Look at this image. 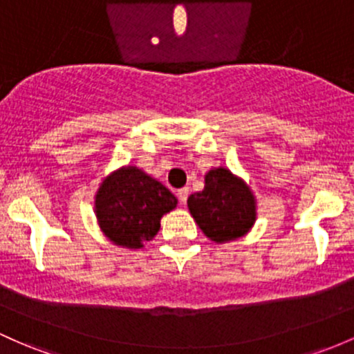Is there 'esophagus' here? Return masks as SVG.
I'll use <instances>...</instances> for the list:
<instances>
[{
	"label": "esophagus",
	"mask_w": 354,
	"mask_h": 354,
	"mask_svg": "<svg viewBox=\"0 0 354 354\" xmlns=\"http://www.w3.org/2000/svg\"><path fill=\"white\" fill-rule=\"evenodd\" d=\"M177 197H178V201H180L182 204L187 203V199H189V189H187V187L178 189V191H177Z\"/></svg>",
	"instance_id": "34e87169"
}]
</instances>
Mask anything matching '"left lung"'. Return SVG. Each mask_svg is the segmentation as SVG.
Wrapping results in <instances>:
<instances>
[{
  "mask_svg": "<svg viewBox=\"0 0 354 354\" xmlns=\"http://www.w3.org/2000/svg\"><path fill=\"white\" fill-rule=\"evenodd\" d=\"M187 204L204 234L216 243L246 234L257 216L253 194L226 169L211 170L204 191L194 192Z\"/></svg>",
  "mask_w": 354,
  "mask_h": 354,
  "instance_id": "1",
  "label": "left lung"
}]
</instances>
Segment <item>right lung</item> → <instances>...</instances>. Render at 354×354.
<instances>
[{"label":"right lung","mask_w":354,"mask_h":354,"mask_svg":"<svg viewBox=\"0 0 354 354\" xmlns=\"http://www.w3.org/2000/svg\"><path fill=\"white\" fill-rule=\"evenodd\" d=\"M176 206V196L136 167L109 176L96 196V214L104 234L128 248L150 241L160 230L162 216Z\"/></svg>","instance_id":"right-lung-1"}]
</instances>
